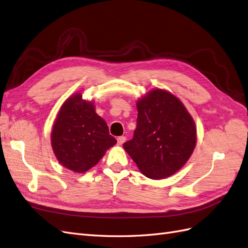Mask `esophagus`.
Segmentation results:
<instances>
[{"label":"esophagus","mask_w":248,"mask_h":248,"mask_svg":"<svg viewBox=\"0 0 248 248\" xmlns=\"http://www.w3.org/2000/svg\"><path fill=\"white\" fill-rule=\"evenodd\" d=\"M124 142H125V137H124V136H122V137H118V138H117V144H118V145H123Z\"/></svg>","instance_id":"34e87169"}]
</instances>
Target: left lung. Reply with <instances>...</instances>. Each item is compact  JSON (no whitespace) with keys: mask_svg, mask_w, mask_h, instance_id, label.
<instances>
[{"mask_svg":"<svg viewBox=\"0 0 248 248\" xmlns=\"http://www.w3.org/2000/svg\"><path fill=\"white\" fill-rule=\"evenodd\" d=\"M136 105L137 127L124 148L146 177H169L185 166L196 147L194 119L176 95L161 89L150 91Z\"/></svg>","mask_w":248,"mask_h":248,"instance_id":"left-lung-1","label":"left lung"}]
</instances>
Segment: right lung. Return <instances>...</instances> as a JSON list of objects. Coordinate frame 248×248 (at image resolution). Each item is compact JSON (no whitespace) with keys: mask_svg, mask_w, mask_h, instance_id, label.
<instances>
[{"mask_svg":"<svg viewBox=\"0 0 248 248\" xmlns=\"http://www.w3.org/2000/svg\"><path fill=\"white\" fill-rule=\"evenodd\" d=\"M116 144L106 122L95 113L94 103L81 93L69 97L60 108L51 130V147L60 164L84 173Z\"/></svg>","mask_w":248,"mask_h":248,"instance_id":"right-lung-1","label":"right lung"}]
</instances>
